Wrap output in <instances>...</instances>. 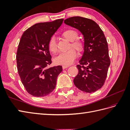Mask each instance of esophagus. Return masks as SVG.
Segmentation results:
<instances>
[{
	"instance_id": "1",
	"label": "esophagus",
	"mask_w": 130,
	"mask_h": 130,
	"mask_svg": "<svg viewBox=\"0 0 130 130\" xmlns=\"http://www.w3.org/2000/svg\"><path fill=\"white\" fill-rule=\"evenodd\" d=\"M68 68H69V66L68 65H63L62 66V69H65Z\"/></svg>"
}]
</instances>
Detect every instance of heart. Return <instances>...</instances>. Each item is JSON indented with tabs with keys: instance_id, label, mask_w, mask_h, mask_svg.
Listing matches in <instances>:
<instances>
[{
	"instance_id": "obj_1",
	"label": "heart",
	"mask_w": 130,
	"mask_h": 130,
	"mask_svg": "<svg viewBox=\"0 0 130 130\" xmlns=\"http://www.w3.org/2000/svg\"><path fill=\"white\" fill-rule=\"evenodd\" d=\"M62 36L69 42H71V46L79 52L84 49V44L81 40L78 39L77 32L72 29H66L62 33ZM48 49L53 54L57 51L56 39L54 37L50 39L48 43ZM76 52L74 49H70L66 52L61 53L54 59V61L58 65H69L74 61L76 57Z\"/></svg>"
}]
</instances>
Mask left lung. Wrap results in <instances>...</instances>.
Instances as JSON below:
<instances>
[{
    "mask_svg": "<svg viewBox=\"0 0 130 130\" xmlns=\"http://www.w3.org/2000/svg\"><path fill=\"white\" fill-rule=\"evenodd\" d=\"M64 23L80 31L85 41L84 52L77 65L78 73L74 84L83 92L97 91L104 85L110 64L104 33L95 21L80 16L68 18Z\"/></svg>",
    "mask_w": 130,
    "mask_h": 130,
    "instance_id": "1",
    "label": "left lung"
}]
</instances>
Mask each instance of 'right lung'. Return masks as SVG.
I'll return each mask as SVG.
<instances>
[{
	"instance_id": "obj_1",
	"label": "right lung",
	"mask_w": 130,
	"mask_h": 130,
	"mask_svg": "<svg viewBox=\"0 0 130 130\" xmlns=\"http://www.w3.org/2000/svg\"><path fill=\"white\" fill-rule=\"evenodd\" d=\"M64 19L36 24L23 33L18 46L16 62L23 85L29 94L42 97L55 88L61 66L48 68L52 63L48 43Z\"/></svg>"
}]
</instances>
